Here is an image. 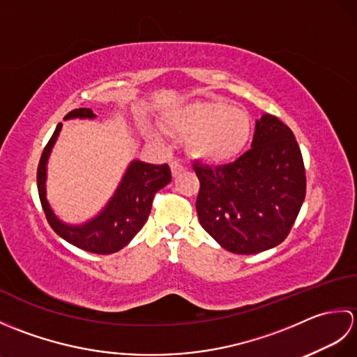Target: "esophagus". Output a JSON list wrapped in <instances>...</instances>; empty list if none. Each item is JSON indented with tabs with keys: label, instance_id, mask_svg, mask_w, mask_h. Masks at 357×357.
Returning a JSON list of instances; mask_svg holds the SVG:
<instances>
[{
	"label": "esophagus",
	"instance_id": "1",
	"mask_svg": "<svg viewBox=\"0 0 357 357\" xmlns=\"http://www.w3.org/2000/svg\"><path fill=\"white\" fill-rule=\"evenodd\" d=\"M170 167H172V173H173V176H178L179 173H183V172H185V170H187V167L181 164L179 161H173V162L170 164Z\"/></svg>",
	"mask_w": 357,
	"mask_h": 357
}]
</instances>
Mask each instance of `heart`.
Here are the masks:
<instances>
[{
	"label": "heart",
	"mask_w": 357,
	"mask_h": 357,
	"mask_svg": "<svg viewBox=\"0 0 357 357\" xmlns=\"http://www.w3.org/2000/svg\"><path fill=\"white\" fill-rule=\"evenodd\" d=\"M165 126L190 139V150L208 162H225L245 149L252 124L245 112L219 101L183 105L165 113Z\"/></svg>",
	"instance_id": "b5f03b06"
}]
</instances>
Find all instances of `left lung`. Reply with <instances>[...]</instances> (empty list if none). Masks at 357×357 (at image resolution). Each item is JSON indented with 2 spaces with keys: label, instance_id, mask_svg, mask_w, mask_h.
Masks as SVG:
<instances>
[{
  "label": "left lung",
  "instance_id": "1",
  "mask_svg": "<svg viewBox=\"0 0 357 357\" xmlns=\"http://www.w3.org/2000/svg\"><path fill=\"white\" fill-rule=\"evenodd\" d=\"M201 187L196 211L222 248L255 255L279 245L305 199V167L298 141L282 121H256L252 149L225 165L193 164Z\"/></svg>",
  "mask_w": 357,
  "mask_h": 357
}]
</instances>
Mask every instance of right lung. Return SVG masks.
<instances>
[{"label": "right lung", "mask_w": 357, "mask_h": 357, "mask_svg": "<svg viewBox=\"0 0 357 357\" xmlns=\"http://www.w3.org/2000/svg\"><path fill=\"white\" fill-rule=\"evenodd\" d=\"M93 119L95 113L90 109H75L67 113L64 119ZM63 124H58L38 164L36 183L40 201L44 208L47 222L58 236H61L69 244L78 247L84 252L96 255H110L124 248L138 233L151 210V202L156 192L172 181L170 167L167 164L155 165L142 161H132L126 170L116 192L110 201L93 219L81 224L70 225L53 213L50 204L45 198V178H47V159L55 146Z\"/></svg>", "instance_id": "right-lung-1"}]
</instances>
